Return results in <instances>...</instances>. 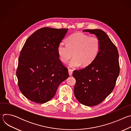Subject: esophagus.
<instances>
[{
  "label": "esophagus",
  "mask_w": 131,
  "mask_h": 131,
  "mask_svg": "<svg viewBox=\"0 0 131 131\" xmlns=\"http://www.w3.org/2000/svg\"><path fill=\"white\" fill-rule=\"evenodd\" d=\"M72 72H73V70H72V69H68V73H69V75L70 76H72Z\"/></svg>",
  "instance_id": "obj_1"
}]
</instances>
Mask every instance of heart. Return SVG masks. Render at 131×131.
Returning a JSON list of instances; mask_svg holds the SVG:
<instances>
[{
  "mask_svg": "<svg viewBox=\"0 0 131 131\" xmlns=\"http://www.w3.org/2000/svg\"><path fill=\"white\" fill-rule=\"evenodd\" d=\"M66 45L61 43L58 48L60 60L66 63L71 57L69 66L76 68L82 64L83 66L90 65L96 58L100 48L101 43L96 37H89L81 33H74L66 40Z\"/></svg>",
  "mask_w": 131,
  "mask_h": 131,
  "instance_id": "1",
  "label": "heart"
}]
</instances>
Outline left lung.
<instances>
[{"label":"left lung","instance_id":"1","mask_svg":"<svg viewBox=\"0 0 131 131\" xmlns=\"http://www.w3.org/2000/svg\"><path fill=\"white\" fill-rule=\"evenodd\" d=\"M95 35L101 43L96 58L83 69L74 70L76 83L74 94L82 104L94 106L102 102L113 91L120 67L117 48L107 34L101 29H85Z\"/></svg>","mask_w":131,"mask_h":131}]
</instances>
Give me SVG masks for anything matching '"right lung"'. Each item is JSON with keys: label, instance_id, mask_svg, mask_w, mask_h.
<instances>
[{"label": "right lung", "instance_id": "right-lung-1", "mask_svg": "<svg viewBox=\"0 0 131 131\" xmlns=\"http://www.w3.org/2000/svg\"><path fill=\"white\" fill-rule=\"evenodd\" d=\"M68 29L43 27L26 41L18 58L16 76L21 92L29 100L47 103L54 97L60 84L69 77L58 52Z\"/></svg>", "mask_w": 131, "mask_h": 131}]
</instances>
